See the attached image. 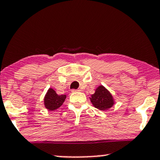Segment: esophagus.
I'll list each match as a JSON object with an SVG mask.
<instances>
[{
    "label": "esophagus",
    "mask_w": 160,
    "mask_h": 160,
    "mask_svg": "<svg viewBox=\"0 0 160 160\" xmlns=\"http://www.w3.org/2000/svg\"><path fill=\"white\" fill-rule=\"evenodd\" d=\"M78 91H80V90H78V89H77V90L72 89V92H78Z\"/></svg>",
    "instance_id": "34e87169"
}]
</instances>
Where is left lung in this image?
Instances as JSON below:
<instances>
[{
	"instance_id": "obj_1",
	"label": "left lung",
	"mask_w": 160,
	"mask_h": 160,
	"mask_svg": "<svg viewBox=\"0 0 160 160\" xmlns=\"http://www.w3.org/2000/svg\"><path fill=\"white\" fill-rule=\"evenodd\" d=\"M90 102L94 107L100 110H106L113 107L114 99L113 96L104 86L100 85L96 88L95 93L90 98Z\"/></svg>"
}]
</instances>
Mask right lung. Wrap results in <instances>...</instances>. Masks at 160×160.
Wrapping results in <instances>:
<instances>
[{"mask_svg":"<svg viewBox=\"0 0 160 160\" xmlns=\"http://www.w3.org/2000/svg\"><path fill=\"white\" fill-rule=\"evenodd\" d=\"M66 95H58L52 88H50L44 96V106L48 110H53L58 109L64 103Z\"/></svg>","mask_w":160,"mask_h":160,"instance_id":"right-lung-1","label":"right lung"}]
</instances>
